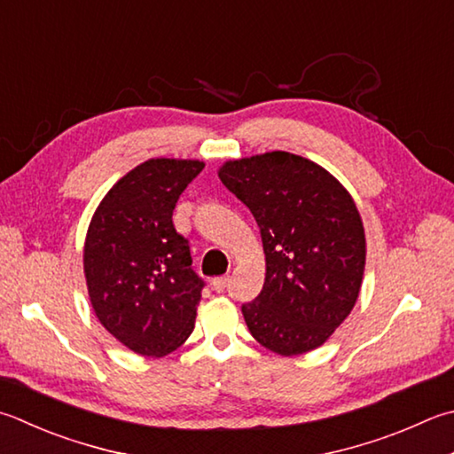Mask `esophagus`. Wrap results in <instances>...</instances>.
Masks as SVG:
<instances>
[{"label": "esophagus", "mask_w": 454, "mask_h": 454, "mask_svg": "<svg viewBox=\"0 0 454 454\" xmlns=\"http://www.w3.org/2000/svg\"><path fill=\"white\" fill-rule=\"evenodd\" d=\"M212 287H215L216 293H222L226 287H228V278L224 275V278H216L212 279Z\"/></svg>", "instance_id": "esophagus-1"}]
</instances>
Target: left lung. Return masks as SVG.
<instances>
[{"mask_svg": "<svg viewBox=\"0 0 454 454\" xmlns=\"http://www.w3.org/2000/svg\"><path fill=\"white\" fill-rule=\"evenodd\" d=\"M218 176L262 234L265 281L242 305L252 336L281 356L318 348L362 287L366 236L356 204L326 168L287 151L226 161Z\"/></svg>", "mask_w": 454, "mask_h": 454, "instance_id": "8db88e82", "label": "left lung"}]
</instances>
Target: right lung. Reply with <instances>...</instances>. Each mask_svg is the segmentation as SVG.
<instances>
[{"mask_svg": "<svg viewBox=\"0 0 454 454\" xmlns=\"http://www.w3.org/2000/svg\"><path fill=\"white\" fill-rule=\"evenodd\" d=\"M202 168L194 159H149L112 186L88 226L84 275L94 313L141 356H165L194 328L204 281L173 210Z\"/></svg>", "mask_w": 454, "mask_h": 454, "instance_id": "add662e5", "label": "right lung"}]
</instances>
